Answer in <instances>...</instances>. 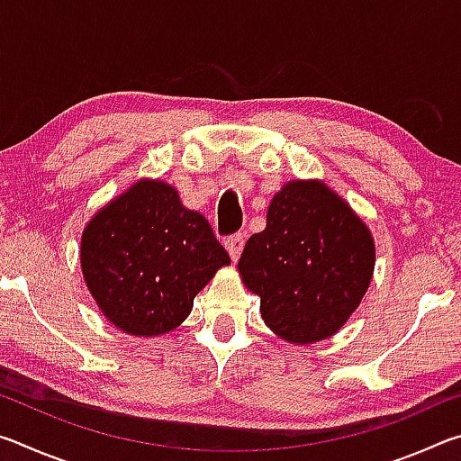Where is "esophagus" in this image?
Returning a JSON list of instances; mask_svg holds the SVG:
<instances>
[{"instance_id":"1","label":"esophagus","mask_w":461,"mask_h":461,"mask_svg":"<svg viewBox=\"0 0 461 461\" xmlns=\"http://www.w3.org/2000/svg\"><path fill=\"white\" fill-rule=\"evenodd\" d=\"M244 241H246V236L244 233H233V236L225 238V249H228L231 260H238L241 249H244Z\"/></svg>"}]
</instances>
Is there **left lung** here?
<instances>
[{"instance_id":"1","label":"left lung","mask_w":461,"mask_h":461,"mask_svg":"<svg viewBox=\"0 0 461 461\" xmlns=\"http://www.w3.org/2000/svg\"><path fill=\"white\" fill-rule=\"evenodd\" d=\"M272 331L296 346L333 335L368 291L374 240L346 201L317 181L275 194L267 230L254 233L238 262Z\"/></svg>"}]
</instances>
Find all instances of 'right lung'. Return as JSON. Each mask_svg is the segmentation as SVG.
Wrapping results in <instances>:
<instances>
[{
    "instance_id": "obj_1",
    "label": "right lung",
    "mask_w": 461,
    "mask_h": 461,
    "mask_svg": "<svg viewBox=\"0 0 461 461\" xmlns=\"http://www.w3.org/2000/svg\"><path fill=\"white\" fill-rule=\"evenodd\" d=\"M230 264L209 221L181 205L173 186L140 181L83 231L81 268L93 299L130 335L173 331L193 299Z\"/></svg>"
}]
</instances>
